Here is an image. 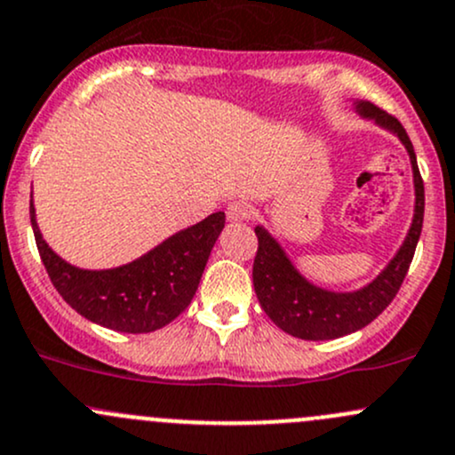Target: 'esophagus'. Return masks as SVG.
Masks as SVG:
<instances>
[{"mask_svg": "<svg viewBox=\"0 0 455 455\" xmlns=\"http://www.w3.org/2000/svg\"><path fill=\"white\" fill-rule=\"evenodd\" d=\"M251 217V205L247 201H232L228 205L229 221H247Z\"/></svg>", "mask_w": 455, "mask_h": 455, "instance_id": "obj_1", "label": "esophagus"}]
</instances>
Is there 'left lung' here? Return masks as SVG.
I'll use <instances>...</instances> for the list:
<instances>
[{
  "label": "left lung",
  "instance_id": "left-lung-1",
  "mask_svg": "<svg viewBox=\"0 0 455 455\" xmlns=\"http://www.w3.org/2000/svg\"><path fill=\"white\" fill-rule=\"evenodd\" d=\"M357 111L363 118H370L377 124L390 129L405 144L407 153H410L411 171H414V221H411L405 243L396 251L390 265L368 287L353 293H332L320 287H313L311 283H307L298 274L296 267L287 259L283 247L271 238V234L265 228H256L259 251H256L254 271H251L256 296H259L262 311L269 315V320L278 329L293 337H299V339L322 341L344 337L348 332L368 326L379 313H383V308L399 293L411 259H414L420 229H423L425 186L419 164H416V153L414 147H411L410 135L395 116L383 111L374 102H357Z\"/></svg>",
  "mask_w": 455,
  "mask_h": 455
}]
</instances>
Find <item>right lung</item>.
Returning a JSON list of instances; mask_svg holds the SVG:
<instances>
[{
    "label": "right lung",
    "mask_w": 455,
    "mask_h": 455,
    "mask_svg": "<svg viewBox=\"0 0 455 455\" xmlns=\"http://www.w3.org/2000/svg\"><path fill=\"white\" fill-rule=\"evenodd\" d=\"M30 223L39 256L56 291L89 322L120 332H151L171 324L199 287L210 251L226 226L214 212L181 229L144 254L116 269H78L54 254L41 236L30 201Z\"/></svg>",
    "instance_id": "1"
}]
</instances>
